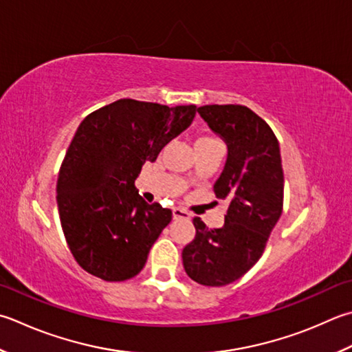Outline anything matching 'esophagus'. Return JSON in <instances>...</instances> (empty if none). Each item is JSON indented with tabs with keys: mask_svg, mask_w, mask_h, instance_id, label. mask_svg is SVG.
<instances>
[{
	"mask_svg": "<svg viewBox=\"0 0 352 352\" xmlns=\"http://www.w3.org/2000/svg\"><path fill=\"white\" fill-rule=\"evenodd\" d=\"M172 217H174V219H189L190 218V213L186 212L184 209L175 208L174 210H172Z\"/></svg>",
	"mask_w": 352,
	"mask_h": 352,
	"instance_id": "1",
	"label": "esophagus"
}]
</instances>
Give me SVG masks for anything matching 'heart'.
Returning <instances> with one entry per match:
<instances>
[{
    "mask_svg": "<svg viewBox=\"0 0 352 352\" xmlns=\"http://www.w3.org/2000/svg\"><path fill=\"white\" fill-rule=\"evenodd\" d=\"M201 142H212V139H209V137H201V139L197 140V143H201Z\"/></svg>",
    "mask_w": 352,
    "mask_h": 352,
    "instance_id": "heart-1",
    "label": "heart"
}]
</instances>
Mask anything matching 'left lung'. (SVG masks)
Returning a JSON list of instances; mask_svg holds the SVG:
<instances>
[{
    "label": "left lung",
    "instance_id": "1",
    "mask_svg": "<svg viewBox=\"0 0 352 352\" xmlns=\"http://www.w3.org/2000/svg\"><path fill=\"white\" fill-rule=\"evenodd\" d=\"M199 116L227 144V160L213 184L229 201L224 224L209 229L194 218V241L183 249V265L201 285L232 284L263 256L284 204L279 142L272 128L243 105H204Z\"/></svg>",
    "mask_w": 352,
    "mask_h": 352
}]
</instances>
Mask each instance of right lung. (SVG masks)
Here are the masks:
<instances>
[{
    "mask_svg": "<svg viewBox=\"0 0 352 352\" xmlns=\"http://www.w3.org/2000/svg\"><path fill=\"white\" fill-rule=\"evenodd\" d=\"M195 113V105L120 99L82 120L60 164L56 201L67 244L85 272L108 282L142 272L172 212L148 204L134 182Z\"/></svg>",
    "mask_w": 352,
    "mask_h": 352,
    "instance_id": "obj_1",
    "label": "right lung"
}]
</instances>
